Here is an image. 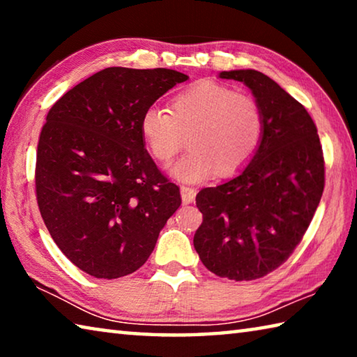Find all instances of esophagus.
<instances>
[{
    "label": "esophagus",
    "instance_id": "1",
    "mask_svg": "<svg viewBox=\"0 0 357 357\" xmlns=\"http://www.w3.org/2000/svg\"><path fill=\"white\" fill-rule=\"evenodd\" d=\"M195 195H197V190L193 189V187L181 185V198H183L184 204H189L195 200Z\"/></svg>",
    "mask_w": 357,
    "mask_h": 357
}]
</instances>
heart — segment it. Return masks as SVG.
<instances>
[{"mask_svg":"<svg viewBox=\"0 0 357 357\" xmlns=\"http://www.w3.org/2000/svg\"><path fill=\"white\" fill-rule=\"evenodd\" d=\"M263 110L255 98L234 93L225 84L202 80L170 100V112L149 107L140 116V135L151 155L168 164L184 146L190 149L172 167V176L184 183L238 172L261 143Z\"/></svg>","mask_w":357,"mask_h":357,"instance_id":"1","label":"heart"}]
</instances>
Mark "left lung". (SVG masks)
<instances>
[{
    "instance_id": "8db88e82",
    "label": "left lung",
    "mask_w": 357,
    "mask_h": 357,
    "mask_svg": "<svg viewBox=\"0 0 357 357\" xmlns=\"http://www.w3.org/2000/svg\"><path fill=\"white\" fill-rule=\"evenodd\" d=\"M219 77L250 89L264 132L236 176L198 192L193 247L215 275L255 280L285 263L309 228L324 189L323 149L310 114L273 78L253 69Z\"/></svg>"
}]
</instances>
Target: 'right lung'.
I'll return each mask as SVG.
<instances>
[{
  "instance_id": "1",
  "label": "right lung",
  "mask_w": 357,
  "mask_h": 357,
  "mask_svg": "<svg viewBox=\"0 0 357 357\" xmlns=\"http://www.w3.org/2000/svg\"><path fill=\"white\" fill-rule=\"evenodd\" d=\"M187 78L162 68H107L48 112L36 159L38 204L59 250L86 274L135 273L179 208V187L144 148L140 116Z\"/></svg>"
}]
</instances>
